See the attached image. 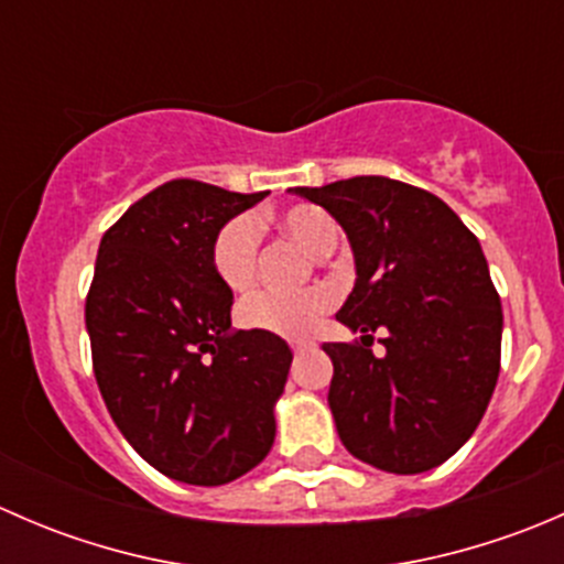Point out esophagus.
<instances>
[{
    "label": "esophagus",
    "instance_id": "1",
    "mask_svg": "<svg viewBox=\"0 0 564 564\" xmlns=\"http://www.w3.org/2000/svg\"><path fill=\"white\" fill-rule=\"evenodd\" d=\"M292 349H294V351H308V349H316V340H311V338L292 340Z\"/></svg>",
    "mask_w": 564,
    "mask_h": 564
}]
</instances>
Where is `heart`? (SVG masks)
Listing matches in <instances>:
<instances>
[{"label": "heart", "mask_w": 564, "mask_h": 564, "mask_svg": "<svg viewBox=\"0 0 564 564\" xmlns=\"http://www.w3.org/2000/svg\"><path fill=\"white\" fill-rule=\"evenodd\" d=\"M278 229L283 235L300 242L308 253L329 256L338 246V226L314 204H297V207L283 209L275 218ZM256 253H259V229L253 218L237 215L226 220L213 237L209 248V261L224 286L231 292H240L253 281ZM329 294L324 289H311V292L294 294V297H278V294H250L237 308V322L246 329H259V333L283 335V338H300L316 327L318 318L329 308Z\"/></svg>", "instance_id": "heart-1"}]
</instances>
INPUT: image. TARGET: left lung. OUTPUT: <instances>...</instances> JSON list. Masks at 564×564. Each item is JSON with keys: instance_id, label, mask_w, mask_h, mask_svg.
Listing matches in <instances>:
<instances>
[{"instance_id": "obj_1", "label": "left lung", "mask_w": 564, "mask_h": 564, "mask_svg": "<svg viewBox=\"0 0 564 564\" xmlns=\"http://www.w3.org/2000/svg\"><path fill=\"white\" fill-rule=\"evenodd\" d=\"M289 193L327 209L355 256V289L335 314L360 344H324L327 403L355 458L420 475L475 434L499 377L502 303L477 237L434 193L351 176ZM382 332V356L370 351Z\"/></svg>"}]
</instances>
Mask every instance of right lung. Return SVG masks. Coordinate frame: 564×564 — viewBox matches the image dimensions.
<instances>
[{
	"mask_svg": "<svg viewBox=\"0 0 564 564\" xmlns=\"http://www.w3.org/2000/svg\"><path fill=\"white\" fill-rule=\"evenodd\" d=\"M267 193L172 180L106 231L87 297L93 366L108 414L172 480L224 486L264 460L292 349L231 327V289L209 261L226 220Z\"/></svg>",
	"mask_w": 564,
	"mask_h": 564,
	"instance_id": "1",
	"label": "right lung"
}]
</instances>
